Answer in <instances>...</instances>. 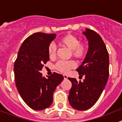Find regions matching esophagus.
Masks as SVG:
<instances>
[{"mask_svg": "<svg viewBox=\"0 0 122 122\" xmlns=\"http://www.w3.org/2000/svg\"><path fill=\"white\" fill-rule=\"evenodd\" d=\"M63 77H64L65 79H67L68 76H67V75H66V74H64V75H63Z\"/></svg>", "mask_w": 122, "mask_h": 122, "instance_id": "obj_1", "label": "esophagus"}]
</instances>
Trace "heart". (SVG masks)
I'll return each mask as SVG.
<instances>
[{
    "label": "heart",
    "mask_w": 122,
    "mask_h": 122,
    "mask_svg": "<svg viewBox=\"0 0 122 122\" xmlns=\"http://www.w3.org/2000/svg\"><path fill=\"white\" fill-rule=\"evenodd\" d=\"M59 43L60 45L71 51L73 57L81 60L85 57L87 52L88 45L87 42L79 41L78 38L71 34H67L62 36L59 39ZM48 52L49 57L53 58L56 54V47L53 44L48 46ZM76 66V63L73 61H59L55 65L57 70L63 73H66Z\"/></svg>",
    "instance_id": "1"
}]
</instances>
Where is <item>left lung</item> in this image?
I'll list each match as a JSON object with an SVG mask.
<instances>
[{"mask_svg":"<svg viewBox=\"0 0 122 122\" xmlns=\"http://www.w3.org/2000/svg\"><path fill=\"white\" fill-rule=\"evenodd\" d=\"M82 33L89 41V49L76 71L85 79L77 82L76 79L68 77L72 83L69 103L78 111L89 109L98 101L108 80L109 66L108 52L100 35L89 29Z\"/></svg>","mask_w":122,"mask_h":122,"instance_id":"1","label":"left lung"}]
</instances>
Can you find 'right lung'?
I'll return each mask as SVG.
<instances>
[{
  "mask_svg": "<svg viewBox=\"0 0 122 122\" xmlns=\"http://www.w3.org/2000/svg\"><path fill=\"white\" fill-rule=\"evenodd\" d=\"M56 34L35 33L24 41L14 65L15 80L21 98L30 108L41 111L53 101L56 87L63 80V75L54 73L48 78L40 73L49 60L48 46Z\"/></svg>",
  "mask_w": 122,
  "mask_h": 122,
  "instance_id": "right-lung-1",
  "label": "right lung"
}]
</instances>
